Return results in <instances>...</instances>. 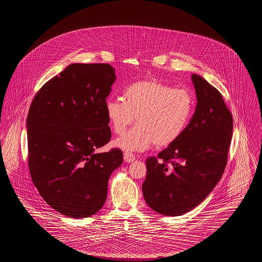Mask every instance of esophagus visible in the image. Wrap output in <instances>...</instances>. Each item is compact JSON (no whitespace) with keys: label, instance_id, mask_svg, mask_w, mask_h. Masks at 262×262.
<instances>
[{"label":"esophagus","instance_id":"esophagus-1","mask_svg":"<svg viewBox=\"0 0 262 262\" xmlns=\"http://www.w3.org/2000/svg\"><path fill=\"white\" fill-rule=\"evenodd\" d=\"M124 160H125V162L126 163L134 162V161L136 160V156H135L133 153L125 152V153H124Z\"/></svg>","mask_w":262,"mask_h":262}]
</instances>
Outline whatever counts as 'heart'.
Instances as JSON below:
<instances>
[{"mask_svg": "<svg viewBox=\"0 0 262 262\" xmlns=\"http://www.w3.org/2000/svg\"><path fill=\"white\" fill-rule=\"evenodd\" d=\"M120 98L105 102V111L113 130L124 134L137 117V125L114 145L126 152L144 151L154 143L165 147L184 134L194 112L193 94L184 88H174L155 80L135 82Z\"/></svg>", "mask_w": 262, "mask_h": 262, "instance_id": "obj_1", "label": "heart"}]
</instances>
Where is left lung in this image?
Segmentation results:
<instances>
[{
  "label": "left lung",
  "mask_w": 262,
  "mask_h": 262,
  "mask_svg": "<svg viewBox=\"0 0 262 262\" xmlns=\"http://www.w3.org/2000/svg\"><path fill=\"white\" fill-rule=\"evenodd\" d=\"M196 107L184 134L146 159L142 193L150 208L181 216L198 206L218 184L228 161L233 117L221 93L200 75H191Z\"/></svg>",
  "instance_id": "8db88e82"
}]
</instances>
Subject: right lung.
Returning a JSON list of instances; mask_svg holds the SVG:
<instances>
[{
	"label": "right lung",
	"instance_id": "right-lung-1",
	"mask_svg": "<svg viewBox=\"0 0 262 262\" xmlns=\"http://www.w3.org/2000/svg\"><path fill=\"white\" fill-rule=\"evenodd\" d=\"M116 80L109 63H72L38 91L26 120L28 168L40 195L62 215L86 218L107 199L123 152L95 150L111 139L105 102Z\"/></svg>",
	"mask_w": 262,
	"mask_h": 262
}]
</instances>
